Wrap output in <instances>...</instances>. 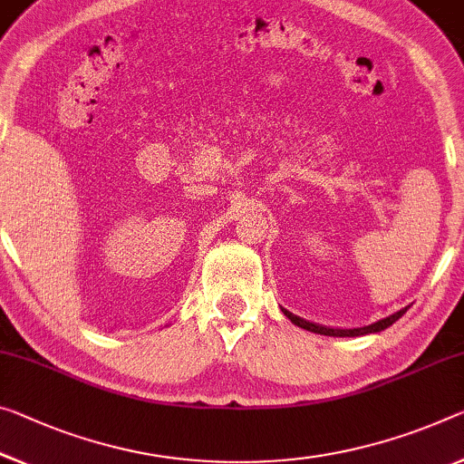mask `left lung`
Instances as JSON below:
<instances>
[{"label":"left lung","mask_w":464,"mask_h":464,"mask_svg":"<svg viewBox=\"0 0 464 464\" xmlns=\"http://www.w3.org/2000/svg\"><path fill=\"white\" fill-rule=\"evenodd\" d=\"M411 306V304H409ZM409 306H404V309L392 313V315L383 317V319H377V322L369 324V325H361V327H330V325H322V324H313V322H306V319L295 315V313H290L286 309H282L284 315H286L292 324L303 327L306 332H313V334H322V336H336V338H354V336H367V334H377L382 330H386L394 322H398L406 311H409Z\"/></svg>","instance_id":"1"}]
</instances>
